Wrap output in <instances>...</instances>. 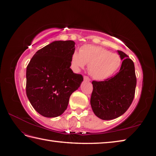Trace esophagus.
Returning <instances> with one entry per match:
<instances>
[{
    "instance_id": "obj_1",
    "label": "esophagus",
    "mask_w": 156,
    "mask_h": 156,
    "mask_svg": "<svg viewBox=\"0 0 156 156\" xmlns=\"http://www.w3.org/2000/svg\"><path fill=\"white\" fill-rule=\"evenodd\" d=\"M84 81H90V78L87 76H84Z\"/></svg>"
}]
</instances>
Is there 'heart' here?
<instances>
[{"mask_svg": "<svg viewBox=\"0 0 156 156\" xmlns=\"http://www.w3.org/2000/svg\"><path fill=\"white\" fill-rule=\"evenodd\" d=\"M88 64L91 76L96 80H104L114 74L121 64V58L115 53L101 47L84 45L79 51L75 50L71 56L70 66L78 72Z\"/></svg>", "mask_w": 156, "mask_h": 156, "instance_id": "obj_1", "label": "heart"}]
</instances>
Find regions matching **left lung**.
<instances>
[{"mask_svg":"<svg viewBox=\"0 0 156 156\" xmlns=\"http://www.w3.org/2000/svg\"><path fill=\"white\" fill-rule=\"evenodd\" d=\"M122 60L119 73L104 81H92L90 105L94 114L103 120L115 119L128 109L133 100L136 79L134 63L117 51Z\"/></svg>","mask_w":156,"mask_h":156,"instance_id":"left-lung-1","label":"left lung"}]
</instances>
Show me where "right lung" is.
<instances>
[{
    "label": "right lung",
    "mask_w": 156,
    "mask_h": 156,
    "mask_svg": "<svg viewBox=\"0 0 156 156\" xmlns=\"http://www.w3.org/2000/svg\"><path fill=\"white\" fill-rule=\"evenodd\" d=\"M75 44L72 40L54 41L37 51L27 66V98L33 108L45 117L62 115L70 96L83 81L81 75L69 68Z\"/></svg>",
    "instance_id": "add662e5"
}]
</instances>
